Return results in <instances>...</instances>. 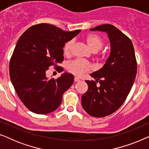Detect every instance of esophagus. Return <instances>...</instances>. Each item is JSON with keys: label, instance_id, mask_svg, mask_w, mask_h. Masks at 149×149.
<instances>
[{"label": "esophagus", "instance_id": "1", "mask_svg": "<svg viewBox=\"0 0 149 149\" xmlns=\"http://www.w3.org/2000/svg\"><path fill=\"white\" fill-rule=\"evenodd\" d=\"M74 82H79V81H80V79H79V78H77V77H74Z\"/></svg>", "mask_w": 149, "mask_h": 149}]
</instances>
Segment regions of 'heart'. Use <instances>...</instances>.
Masks as SVG:
<instances>
[{
  "label": "heart",
  "mask_w": 149,
  "mask_h": 149,
  "mask_svg": "<svg viewBox=\"0 0 149 149\" xmlns=\"http://www.w3.org/2000/svg\"><path fill=\"white\" fill-rule=\"evenodd\" d=\"M87 45L93 52H97L104 45V40L102 37L95 34H89L85 37ZM73 45V40H70L66 42L63 48L64 54L66 56H69L71 52ZM93 67L92 64L86 61L76 59L71 62H68L67 64V70L72 74L77 76H81L85 73L90 72L92 70Z\"/></svg>",
  "instance_id": "1"
}]
</instances>
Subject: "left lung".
<instances>
[{"instance_id": "obj_1", "label": "left lung", "mask_w": 149, "mask_h": 149, "mask_svg": "<svg viewBox=\"0 0 149 149\" xmlns=\"http://www.w3.org/2000/svg\"><path fill=\"white\" fill-rule=\"evenodd\" d=\"M90 30L107 32L111 52L102 68L90 74L95 81H85L88 90L82 95V107L89 115L104 117L119 109L127 98L136 78L137 62L132 40L115 26L106 24Z\"/></svg>"}]
</instances>
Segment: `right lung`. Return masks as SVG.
<instances>
[{"label": "right lung", "mask_w": 149, "mask_h": 149, "mask_svg": "<svg viewBox=\"0 0 149 149\" xmlns=\"http://www.w3.org/2000/svg\"><path fill=\"white\" fill-rule=\"evenodd\" d=\"M80 32H66L42 23L28 28L18 39L10 60V78L17 95L30 111L45 115L60 105L74 76L64 73L58 79H49L46 72L50 66L59 72L62 70L58 64L64 60L65 42Z\"/></svg>", "instance_id": "right-lung-1"}]
</instances>
